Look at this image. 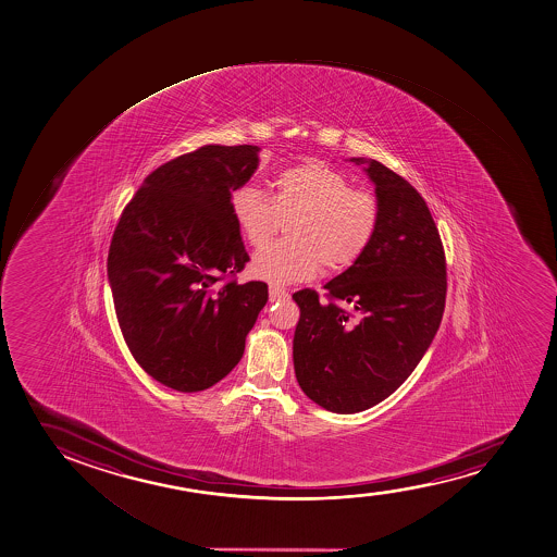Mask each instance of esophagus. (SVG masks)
<instances>
[{
  "label": "esophagus",
  "instance_id": "obj_1",
  "mask_svg": "<svg viewBox=\"0 0 557 557\" xmlns=\"http://www.w3.org/2000/svg\"><path fill=\"white\" fill-rule=\"evenodd\" d=\"M270 301H280L288 298V293L285 288L280 287V285H270L269 287Z\"/></svg>",
  "mask_w": 557,
  "mask_h": 557
}]
</instances>
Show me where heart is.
Here are the masks:
<instances>
[{
  "label": "heart",
  "mask_w": 557,
  "mask_h": 557,
  "mask_svg": "<svg viewBox=\"0 0 557 557\" xmlns=\"http://www.w3.org/2000/svg\"><path fill=\"white\" fill-rule=\"evenodd\" d=\"M233 216L251 248L261 250L287 222V240L251 261V274L272 283L343 272L369 250L380 225V201L367 188H351L341 172L319 163L296 164L272 180V200L244 185L232 196Z\"/></svg>",
  "instance_id": "1"
}]
</instances>
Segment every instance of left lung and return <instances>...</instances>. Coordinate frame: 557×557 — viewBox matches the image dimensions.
I'll return each mask as SVG.
<instances>
[{
  "mask_svg": "<svg viewBox=\"0 0 557 557\" xmlns=\"http://www.w3.org/2000/svg\"><path fill=\"white\" fill-rule=\"evenodd\" d=\"M350 161L374 183L382 209L374 240L325 283L327 301L311 288L293 294L300 307L296 380L314 404L341 414L364 411L406 382L437 333L446 300L443 243L424 198L374 159Z\"/></svg>",
  "mask_w": 557,
  "mask_h": 557,
  "instance_id": "left-lung-1",
  "label": "left lung"
}]
</instances>
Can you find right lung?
<instances>
[{"label":"right lung","mask_w":557,"mask_h":557,"mask_svg":"<svg viewBox=\"0 0 557 557\" xmlns=\"http://www.w3.org/2000/svg\"><path fill=\"white\" fill-rule=\"evenodd\" d=\"M257 146H201L153 170L114 230L107 275L125 344L180 393L213 387L244 354L269 300L263 282H224L250 261L232 196L259 166Z\"/></svg>","instance_id":"right-lung-1"}]
</instances>
